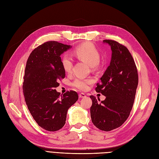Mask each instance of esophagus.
<instances>
[{
    "instance_id": "1",
    "label": "esophagus",
    "mask_w": 159,
    "mask_h": 159,
    "mask_svg": "<svg viewBox=\"0 0 159 159\" xmlns=\"http://www.w3.org/2000/svg\"><path fill=\"white\" fill-rule=\"evenodd\" d=\"M85 96H86V95H85V93H81L79 94V98H85Z\"/></svg>"
}]
</instances>
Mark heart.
Instances as JSON below:
<instances>
[{
    "label": "heart",
    "instance_id": "b5f03b06",
    "mask_svg": "<svg viewBox=\"0 0 159 159\" xmlns=\"http://www.w3.org/2000/svg\"><path fill=\"white\" fill-rule=\"evenodd\" d=\"M74 53L75 56L82 61L88 63L93 68L97 67L98 63L100 60V53L99 51L93 44L86 43L76 47L74 51ZM61 63L63 69L67 73L71 71L73 64L72 58L69 55L66 54L62 56ZM93 83V80L90 78H84L81 77L77 78L73 81L72 85L74 88L78 89L81 91H84L87 89L88 85Z\"/></svg>",
    "mask_w": 159,
    "mask_h": 159
}]
</instances>
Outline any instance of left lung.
Wrapping results in <instances>:
<instances>
[{"label": "left lung", "instance_id": "left-lung-1", "mask_svg": "<svg viewBox=\"0 0 159 159\" xmlns=\"http://www.w3.org/2000/svg\"><path fill=\"white\" fill-rule=\"evenodd\" d=\"M103 42L111 47V57L96 91L105 96L106 99L100 103L95 96H89L92 100L90 115L93 125L107 132L122 126L129 116L139 76L135 62L125 46L113 40Z\"/></svg>", "mask_w": 159, "mask_h": 159}]
</instances>
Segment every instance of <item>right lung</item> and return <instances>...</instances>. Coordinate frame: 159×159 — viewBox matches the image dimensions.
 <instances>
[{"label":"right lung","mask_w":159,"mask_h":159,"mask_svg":"<svg viewBox=\"0 0 159 159\" xmlns=\"http://www.w3.org/2000/svg\"><path fill=\"white\" fill-rule=\"evenodd\" d=\"M71 48L48 41L30 54L25 70L23 90L27 108L38 125L54 132L65 125L67 110L78 100V93L68 91L60 97L55 88L65 78L61 55Z\"/></svg>","instance_id":"obj_1"}]
</instances>
